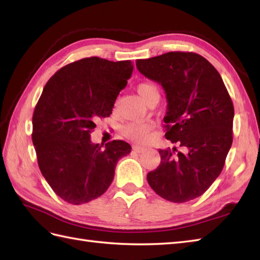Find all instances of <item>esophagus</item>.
Listing matches in <instances>:
<instances>
[{
	"label": "esophagus",
	"instance_id": "obj_1",
	"mask_svg": "<svg viewBox=\"0 0 260 260\" xmlns=\"http://www.w3.org/2000/svg\"><path fill=\"white\" fill-rule=\"evenodd\" d=\"M133 150L136 152V153H143L144 152L145 148L144 147H141L139 145H133Z\"/></svg>",
	"mask_w": 260,
	"mask_h": 260
}]
</instances>
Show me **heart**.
<instances>
[{
	"label": "heart",
	"mask_w": 260,
	"mask_h": 260,
	"mask_svg": "<svg viewBox=\"0 0 260 260\" xmlns=\"http://www.w3.org/2000/svg\"><path fill=\"white\" fill-rule=\"evenodd\" d=\"M137 92L141 96V98L144 101L147 105L153 101H157L159 99V90L155 84L151 81H143L140 82L136 87ZM151 126L148 124H139V123H132L126 125L123 129V133L126 137L133 140L137 143L145 142L148 136H150Z\"/></svg>",
	"instance_id": "1"
}]
</instances>
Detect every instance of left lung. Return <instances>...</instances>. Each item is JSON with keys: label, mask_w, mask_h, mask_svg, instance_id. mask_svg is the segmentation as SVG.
<instances>
[{"label": "left lung", "mask_w": 260, "mask_h": 260, "mask_svg": "<svg viewBox=\"0 0 260 260\" xmlns=\"http://www.w3.org/2000/svg\"><path fill=\"white\" fill-rule=\"evenodd\" d=\"M136 67L164 88L165 139L182 148L158 151L161 163L148 172V184L168 201L193 200L223 169L233 144V101L217 69L198 53L168 52L136 60Z\"/></svg>", "instance_id": "left-lung-1"}]
</instances>
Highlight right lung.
I'll return each mask as SVG.
<instances>
[{
  "label": "right lung",
  "mask_w": 260,
  "mask_h": 260,
  "mask_svg": "<svg viewBox=\"0 0 260 260\" xmlns=\"http://www.w3.org/2000/svg\"><path fill=\"white\" fill-rule=\"evenodd\" d=\"M133 68L131 60L84 58L59 69L43 88L32 117V142L42 175L66 202L78 206L101 197L118 159L131 152L119 140L105 148L92 144L90 133L98 118L112 114Z\"/></svg>",
  "instance_id": "add662e5"
}]
</instances>
